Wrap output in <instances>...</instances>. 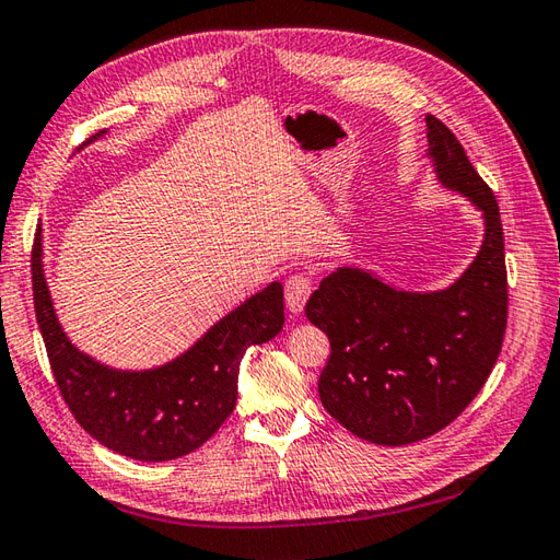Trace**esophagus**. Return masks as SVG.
<instances>
[{
	"instance_id": "esophagus-1",
	"label": "esophagus",
	"mask_w": 560,
	"mask_h": 560,
	"mask_svg": "<svg viewBox=\"0 0 560 560\" xmlns=\"http://www.w3.org/2000/svg\"><path fill=\"white\" fill-rule=\"evenodd\" d=\"M312 290L314 284L306 272H294V276H290L288 282H284V302H288V310L292 314H300L304 310L306 300H310Z\"/></svg>"
}]
</instances>
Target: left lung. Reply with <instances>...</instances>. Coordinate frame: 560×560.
Segmentation results:
<instances>
[{"label":"left lung","mask_w":560,"mask_h":560,"mask_svg":"<svg viewBox=\"0 0 560 560\" xmlns=\"http://www.w3.org/2000/svg\"><path fill=\"white\" fill-rule=\"evenodd\" d=\"M425 122L440 184L483 212L474 264L438 292H406L362 268H338L304 310L330 340L318 376L324 408L352 435L386 447L447 428L481 392L508 326L498 200L447 125L435 116Z\"/></svg>","instance_id":"left-lung-1"}]
</instances>
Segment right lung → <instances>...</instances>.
<instances>
[{
  "instance_id": "right-lung-1",
  "label": "right lung",
  "mask_w": 560,
  "mask_h": 560,
  "mask_svg": "<svg viewBox=\"0 0 560 560\" xmlns=\"http://www.w3.org/2000/svg\"><path fill=\"white\" fill-rule=\"evenodd\" d=\"M31 272L36 318L65 404L91 438L140 462L178 459L208 442L236 406L244 352L268 343L284 324L282 284L270 282L176 360L142 372L113 370L77 350L57 322L43 272L40 230Z\"/></svg>"
}]
</instances>
